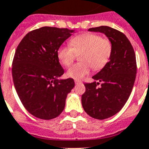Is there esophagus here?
<instances>
[{"label": "esophagus", "instance_id": "esophagus-1", "mask_svg": "<svg viewBox=\"0 0 149 149\" xmlns=\"http://www.w3.org/2000/svg\"><path fill=\"white\" fill-rule=\"evenodd\" d=\"M74 82H75V84H82V81H80V80H74Z\"/></svg>", "mask_w": 149, "mask_h": 149}]
</instances>
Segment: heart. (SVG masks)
Instances as JSON below:
<instances>
[{
	"instance_id": "b5f03b06",
	"label": "heart",
	"mask_w": 149,
	"mask_h": 149,
	"mask_svg": "<svg viewBox=\"0 0 149 149\" xmlns=\"http://www.w3.org/2000/svg\"><path fill=\"white\" fill-rule=\"evenodd\" d=\"M70 46H61L57 51V56L62 64L68 66L74 61L76 54H81V63H75L67 70V76L81 79L90 72L103 68L109 61L112 54L110 41L102 39L96 34L84 33L74 37L69 42Z\"/></svg>"
}]
</instances>
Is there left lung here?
<instances>
[{
  "mask_svg": "<svg viewBox=\"0 0 149 149\" xmlns=\"http://www.w3.org/2000/svg\"><path fill=\"white\" fill-rule=\"evenodd\" d=\"M88 31L104 34L113 48L108 63L93 76L98 82L84 84L86 92L81 97L86 113L102 120L120 111L129 98L136 79V56L130 41L119 30L101 26L89 28ZM100 82L101 86L98 88Z\"/></svg>",
  "mask_w": 149,
  "mask_h": 149,
  "instance_id": "1",
  "label": "left lung"
}]
</instances>
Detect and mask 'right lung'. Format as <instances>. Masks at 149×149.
I'll use <instances>...</instances> for the list:
<instances>
[{
	"label": "right lung",
	"mask_w": 149,
	"mask_h": 149,
	"mask_svg": "<svg viewBox=\"0 0 149 149\" xmlns=\"http://www.w3.org/2000/svg\"><path fill=\"white\" fill-rule=\"evenodd\" d=\"M74 30L43 27L29 32L15 51L12 74L15 90L26 110L41 119H54L65 108L74 86L64 73L57 51Z\"/></svg>",
	"instance_id": "right-lung-1"
}]
</instances>
